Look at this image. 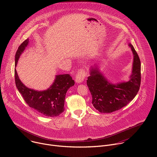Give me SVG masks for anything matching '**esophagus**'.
<instances>
[{"label":"esophagus","mask_w":157,"mask_h":157,"mask_svg":"<svg viewBox=\"0 0 157 157\" xmlns=\"http://www.w3.org/2000/svg\"><path fill=\"white\" fill-rule=\"evenodd\" d=\"M86 75H87V72L84 70H82V69H79L78 71V73L76 75V82L77 83H81L83 81V80L85 79L86 76Z\"/></svg>","instance_id":"1"}]
</instances>
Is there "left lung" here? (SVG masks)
<instances>
[{
    "instance_id": "1",
    "label": "left lung",
    "mask_w": 157,
    "mask_h": 157,
    "mask_svg": "<svg viewBox=\"0 0 157 157\" xmlns=\"http://www.w3.org/2000/svg\"><path fill=\"white\" fill-rule=\"evenodd\" d=\"M133 55L132 75L127 82L112 84L99 71L91 67L87 85L90 91L94 108L101 113H111L127 105L137 95L141 81V63L139 55L129 43Z\"/></svg>"
}]
</instances>
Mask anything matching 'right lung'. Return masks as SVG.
I'll return each mask as SVG.
<instances>
[{
	"label": "right lung",
	"mask_w": 157,
	"mask_h": 157,
	"mask_svg": "<svg viewBox=\"0 0 157 157\" xmlns=\"http://www.w3.org/2000/svg\"><path fill=\"white\" fill-rule=\"evenodd\" d=\"M29 44V38L22 43L15 54V66H17L21 54ZM15 80L17 88L26 103L43 116L56 117L64 110L65 96L68 89L75 85V81L68 75H56L52 85L45 91H38L26 87L20 80L15 68Z\"/></svg>",
	"instance_id": "1"
}]
</instances>
